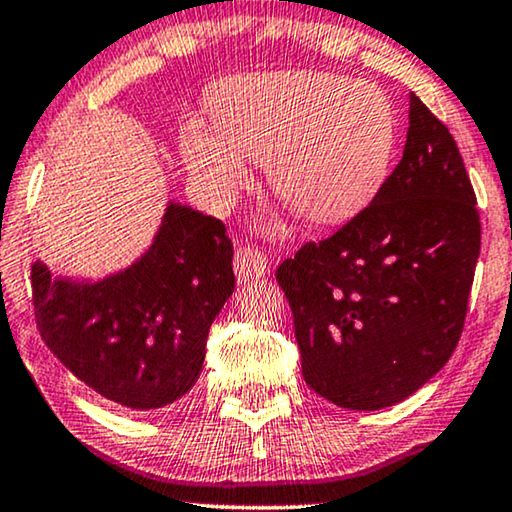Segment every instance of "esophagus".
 <instances>
[{
	"instance_id": "34e87169",
	"label": "esophagus",
	"mask_w": 512,
	"mask_h": 512,
	"mask_svg": "<svg viewBox=\"0 0 512 512\" xmlns=\"http://www.w3.org/2000/svg\"><path fill=\"white\" fill-rule=\"evenodd\" d=\"M268 272V261L263 254L254 247H240L235 254V275L240 282H249V279L263 277Z\"/></svg>"
}]
</instances>
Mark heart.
Returning a JSON list of instances; mask_svg holds the SVG:
<instances>
[{"instance_id":"1","label":"heart","mask_w":512,"mask_h":512,"mask_svg":"<svg viewBox=\"0 0 512 512\" xmlns=\"http://www.w3.org/2000/svg\"><path fill=\"white\" fill-rule=\"evenodd\" d=\"M394 104L375 83L324 72L256 74L219 93L214 130L188 121L179 153L209 207L223 209L263 163L279 198L312 223L352 219L394 163Z\"/></svg>"}]
</instances>
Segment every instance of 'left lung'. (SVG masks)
<instances>
[{
    "mask_svg": "<svg viewBox=\"0 0 512 512\" xmlns=\"http://www.w3.org/2000/svg\"><path fill=\"white\" fill-rule=\"evenodd\" d=\"M480 216L450 130L410 93L401 163L347 226L277 268L310 389L382 410L422 389L464 328Z\"/></svg>",
    "mask_w": 512,
    "mask_h": 512,
    "instance_id": "obj_1",
    "label": "left lung"
}]
</instances>
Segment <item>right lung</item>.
<instances>
[{
	"instance_id": "obj_1",
	"label": "right lung",
	"mask_w": 512,
	"mask_h": 512,
	"mask_svg": "<svg viewBox=\"0 0 512 512\" xmlns=\"http://www.w3.org/2000/svg\"><path fill=\"white\" fill-rule=\"evenodd\" d=\"M235 291L226 226L167 202L151 247L102 279L53 277L32 265L37 328L62 366L128 410L186 396L205 363L212 321Z\"/></svg>"
}]
</instances>
